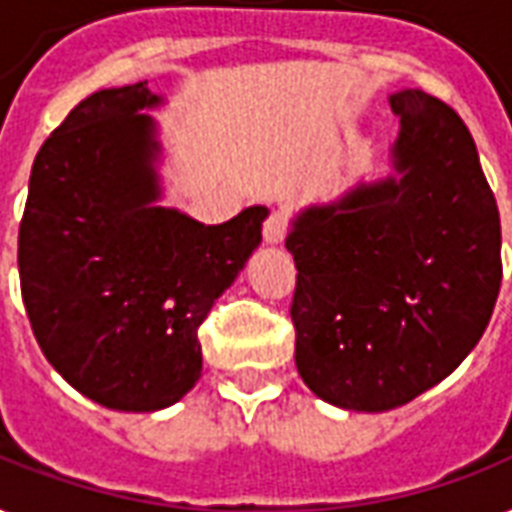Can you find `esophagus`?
I'll list each match as a JSON object with an SVG mask.
<instances>
[{
    "label": "esophagus",
    "instance_id": "obj_1",
    "mask_svg": "<svg viewBox=\"0 0 512 512\" xmlns=\"http://www.w3.org/2000/svg\"><path fill=\"white\" fill-rule=\"evenodd\" d=\"M287 231H289L287 215H281V212H271V215L265 217L263 239L268 241V244H279V241L287 236Z\"/></svg>",
    "mask_w": 512,
    "mask_h": 512
}]
</instances>
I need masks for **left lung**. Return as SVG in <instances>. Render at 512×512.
<instances>
[{"label": "left lung", "instance_id": "1", "mask_svg": "<svg viewBox=\"0 0 512 512\" xmlns=\"http://www.w3.org/2000/svg\"><path fill=\"white\" fill-rule=\"evenodd\" d=\"M401 116L396 170L297 217L295 364L319 398L356 412L409 404L462 364L500 295V212L476 143L420 90Z\"/></svg>", "mask_w": 512, "mask_h": 512}]
</instances>
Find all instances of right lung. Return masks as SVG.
<instances>
[{"label": "right lung", "mask_w": 512, "mask_h": 512, "mask_svg": "<svg viewBox=\"0 0 512 512\" xmlns=\"http://www.w3.org/2000/svg\"><path fill=\"white\" fill-rule=\"evenodd\" d=\"M148 82L82 100L44 140L18 231L20 295L68 385L119 412L175 404L201 374L199 327L263 241V207L201 225L159 196Z\"/></svg>", "instance_id": "add662e5"}]
</instances>
